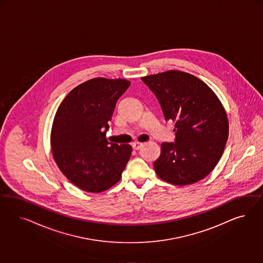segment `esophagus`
Segmentation results:
<instances>
[{"mask_svg":"<svg viewBox=\"0 0 263 263\" xmlns=\"http://www.w3.org/2000/svg\"><path fill=\"white\" fill-rule=\"evenodd\" d=\"M143 143H138V142H136V143H133V144H132V147H133V149H135V151H139V149H141V148L143 147Z\"/></svg>","mask_w":263,"mask_h":263,"instance_id":"1","label":"esophagus"}]
</instances>
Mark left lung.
I'll list each match as a JSON object with an SVG mask.
<instances>
[{"mask_svg":"<svg viewBox=\"0 0 263 263\" xmlns=\"http://www.w3.org/2000/svg\"><path fill=\"white\" fill-rule=\"evenodd\" d=\"M165 120L175 121V143H162L153 167L168 183L188 185L209 175L222 157L229 121L213 90L189 73L170 70L143 77Z\"/></svg>","mask_w":263,"mask_h":263,"instance_id":"left-lung-1","label":"left lung"}]
</instances>
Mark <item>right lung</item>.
Masks as SVG:
<instances>
[{"instance_id":"obj_1","label":"right lung","mask_w":263,"mask_h":263,"mask_svg":"<svg viewBox=\"0 0 263 263\" xmlns=\"http://www.w3.org/2000/svg\"><path fill=\"white\" fill-rule=\"evenodd\" d=\"M130 84L125 79L88 80L58 108L51 132L53 156L67 179L84 191L111 188L130 159L131 145L105 138L117 101Z\"/></svg>"}]
</instances>
